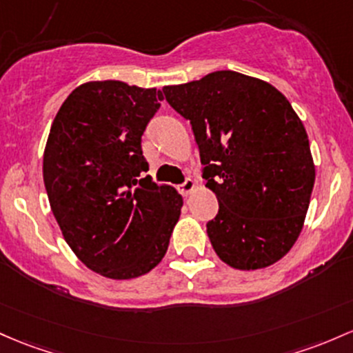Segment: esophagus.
Masks as SVG:
<instances>
[{
  "mask_svg": "<svg viewBox=\"0 0 353 353\" xmlns=\"http://www.w3.org/2000/svg\"><path fill=\"white\" fill-rule=\"evenodd\" d=\"M194 188H196V183L192 179H185L183 184L179 185V191H181V194L183 196H188V194H191L192 191H194Z\"/></svg>",
  "mask_w": 353,
  "mask_h": 353,
  "instance_id": "1",
  "label": "esophagus"
}]
</instances>
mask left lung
Wrapping results in <instances>:
<instances>
[{
	"instance_id": "1",
	"label": "left lung",
	"mask_w": 353,
	"mask_h": 353,
	"mask_svg": "<svg viewBox=\"0 0 353 353\" xmlns=\"http://www.w3.org/2000/svg\"><path fill=\"white\" fill-rule=\"evenodd\" d=\"M162 94L191 123L206 188L218 197V214L206 224L216 254L238 270L283 258L301 233L315 184L307 130L286 97L231 70Z\"/></svg>"
}]
</instances>
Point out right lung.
Segmentation results:
<instances>
[{
    "label": "right lung",
    "mask_w": 353,
    "mask_h": 353,
    "mask_svg": "<svg viewBox=\"0 0 353 353\" xmlns=\"http://www.w3.org/2000/svg\"><path fill=\"white\" fill-rule=\"evenodd\" d=\"M162 94L117 80L77 87L43 156L50 206L85 266L114 280L149 273L168 251L183 197L144 177L142 134Z\"/></svg>",
    "instance_id": "obj_1"
}]
</instances>
